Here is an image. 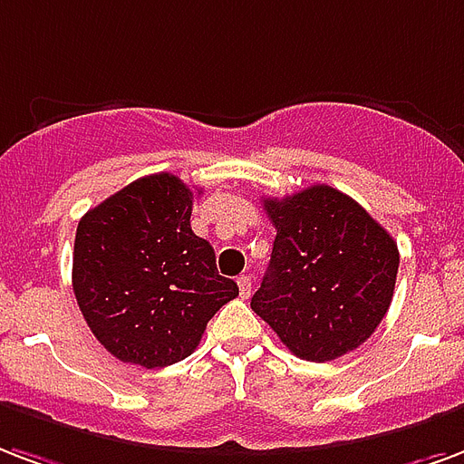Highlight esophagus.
<instances>
[{"mask_svg":"<svg viewBox=\"0 0 464 464\" xmlns=\"http://www.w3.org/2000/svg\"><path fill=\"white\" fill-rule=\"evenodd\" d=\"M238 292L243 299H247V296H250V292H253V282H250V277H246V275H243V277H238Z\"/></svg>","mask_w":464,"mask_h":464,"instance_id":"1","label":"esophagus"}]
</instances>
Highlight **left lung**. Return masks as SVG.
<instances>
[{
    "label": "left lung",
    "mask_w": 464,
    "mask_h": 464,
    "mask_svg": "<svg viewBox=\"0 0 464 464\" xmlns=\"http://www.w3.org/2000/svg\"><path fill=\"white\" fill-rule=\"evenodd\" d=\"M263 204L277 236L250 309L302 360L328 362L362 345L394 296V238L328 185Z\"/></svg>",
    "instance_id": "8db88e82"
}]
</instances>
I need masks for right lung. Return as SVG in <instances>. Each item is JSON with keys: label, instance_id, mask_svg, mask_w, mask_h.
<instances>
[{"label": "right lung", "instance_id": "1", "mask_svg": "<svg viewBox=\"0 0 464 464\" xmlns=\"http://www.w3.org/2000/svg\"><path fill=\"white\" fill-rule=\"evenodd\" d=\"M192 189L169 172L140 177L90 208L75 233L72 289L114 358L146 370L192 355L208 318L238 296L208 240L194 236Z\"/></svg>", "mask_w": 464, "mask_h": 464}]
</instances>
